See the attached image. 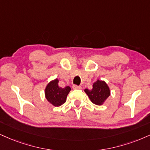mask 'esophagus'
<instances>
[{
    "instance_id": "1",
    "label": "esophagus",
    "mask_w": 150,
    "mask_h": 150,
    "mask_svg": "<svg viewBox=\"0 0 150 150\" xmlns=\"http://www.w3.org/2000/svg\"><path fill=\"white\" fill-rule=\"evenodd\" d=\"M72 88H73L74 90H81L82 89L81 86H76V85H73Z\"/></svg>"
}]
</instances>
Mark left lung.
Here are the masks:
<instances>
[{
	"instance_id": "left-lung-1",
	"label": "left lung",
	"mask_w": 150,
	"mask_h": 150,
	"mask_svg": "<svg viewBox=\"0 0 150 150\" xmlns=\"http://www.w3.org/2000/svg\"><path fill=\"white\" fill-rule=\"evenodd\" d=\"M84 91L88 95L90 101L98 106L103 105L110 95V90L108 85L104 81L99 79H97L94 83L92 90L86 89Z\"/></svg>"
}]
</instances>
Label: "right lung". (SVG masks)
Segmentation results:
<instances>
[{
	"mask_svg": "<svg viewBox=\"0 0 150 150\" xmlns=\"http://www.w3.org/2000/svg\"><path fill=\"white\" fill-rule=\"evenodd\" d=\"M59 80L53 79L47 85L44 90V95L47 100L53 106L58 107L65 103L68 94L71 91L69 86L61 88L58 86Z\"/></svg>",
	"mask_w": 150,
	"mask_h": 150,
	"instance_id": "1",
	"label": "right lung"
}]
</instances>
